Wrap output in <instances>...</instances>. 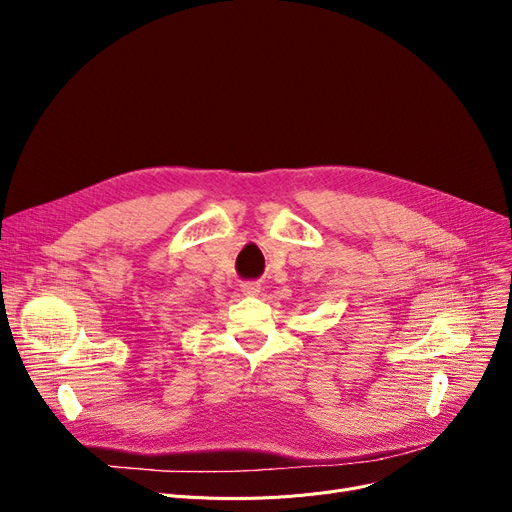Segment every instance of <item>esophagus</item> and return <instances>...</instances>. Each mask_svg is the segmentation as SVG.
Wrapping results in <instances>:
<instances>
[{
    "mask_svg": "<svg viewBox=\"0 0 512 512\" xmlns=\"http://www.w3.org/2000/svg\"><path fill=\"white\" fill-rule=\"evenodd\" d=\"M240 290H242V294H247V297H255V294H259V284L245 282V284H240Z\"/></svg>",
    "mask_w": 512,
    "mask_h": 512,
    "instance_id": "34e87169",
    "label": "esophagus"
}]
</instances>
